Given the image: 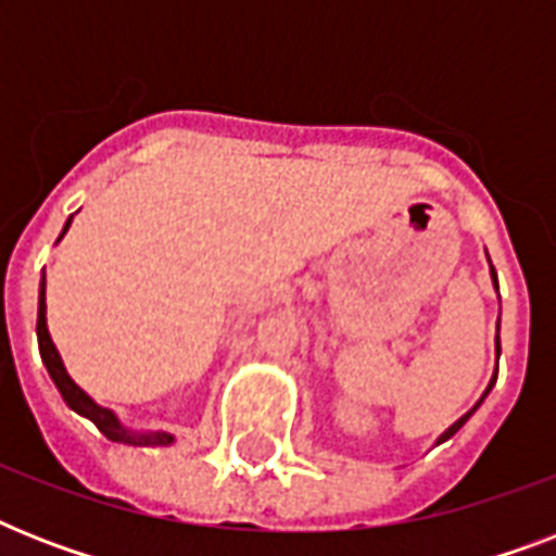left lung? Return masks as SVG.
Listing matches in <instances>:
<instances>
[{
  "instance_id": "left-lung-1",
  "label": "left lung",
  "mask_w": 556,
  "mask_h": 556,
  "mask_svg": "<svg viewBox=\"0 0 556 556\" xmlns=\"http://www.w3.org/2000/svg\"><path fill=\"white\" fill-rule=\"evenodd\" d=\"M488 265H491V256H488ZM491 279H493V288H496V291H500V282H496V270H493V265H491ZM496 355H500V334H496ZM493 383H496V371H493V378H491V383H488V389H484V395L479 397V404L473 406V409H470V413H465L462 415V418H458L456 424H453V427H450V430H444L439 435V441H435V444H441V441H447V439H453V435H456L458 430H462V427H465L467 424V418H470V415L476 413V409H479V406H482V401L484 397H488V392H491L493 389Z\"/></svg>"
}]
</instances>
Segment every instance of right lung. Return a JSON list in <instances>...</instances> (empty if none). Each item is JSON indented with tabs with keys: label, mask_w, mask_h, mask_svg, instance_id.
I'll return each instance as SVG.
<instances>
[{
	"label": "right lung",
	"mask_w": 556,
	"mask_h": 556,
	"mask_svg": "<svg viewBox=\"0 0 556 556\" xmlns=\"http://www.w3.org/2000/svg\"><path fill=\"white\" fill-rule=\"evenodd\" d=\"M72 218L74 216H68V222H65L60 239L68 233V227H72ZM60 239H56V242H60ZM37 340H39V355H42V364H46L48 375H51V380H54V387L60 389V395H63V401L68 404V409H74V413L83 415V418H89V421L94 424V427H98V430L103 432L109 441H117V444H129V447H169V444L176 441V435H173V432L132 430V427H126V424L117 418L115 409H109V406H100L98 401H94V397L86 392V389H80L77 383H74L72 375H68V369H65L63 357H60V352H56L54 340H51V334H48L46 274H42V282H39Z\"/></svg>",
	"instance_id": "obj_1"
}]
</instances>
